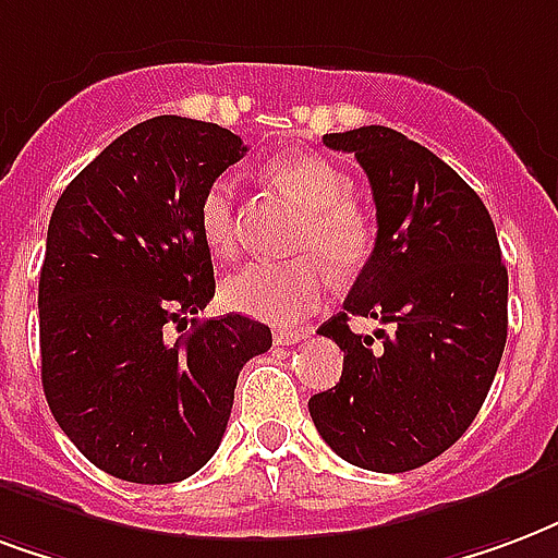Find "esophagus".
Wrapping results in <instances>:
<instances>
[{"instance_id": "1", "label": "esophagus", "mask_w": 558, "mask_h": 558, "mask_svg": "<svg viewBox=\"0 0 558 558\" xmlns=\"http://www.w3.org/2000/svg\"><path fill=\"white\" fill-rule=\"evenodd\" d=\"M304 337H307L304 328H278V331H275V342H278V345H295V342H301Z\"/></svg>"}]
</instances>
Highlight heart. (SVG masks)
<instances>
[{
  "mask_svg": "<svg viewBox=\"0 0 558 558\" xmlns=\"http://www.w3.org/2000/svg\"><path fill=\"white\" fill-rule=\"evenodd\" d=\"M268 177L290 192L307 216L301 221L292 254L301 259L271 263L257 259L230 275L221 299L247 316L266 322H295L322 304L328 290V268L333 275H352L373 247V230L354 209L352 180L325 159H280L268 165ZM197 227L204 245L221 259L236 257L239 213L236 189L227 177L206 185L197 204Z\"/></svg>",
  "mask_w": 558,
  "mask_h": 558,
  "instance_id": "heart-1",
  "label": "heart"
}]
</instances>
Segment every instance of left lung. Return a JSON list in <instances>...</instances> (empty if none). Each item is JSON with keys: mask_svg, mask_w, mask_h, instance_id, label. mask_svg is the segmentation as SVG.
<instances>
[{"mask_svg": "<svg viewBox=\"0 0 558 558\" xmlns=\"http://www.w3.org/2000/svg\"><path fill=\"white\" fill-rule=\"evenodd\" d=\"M375 201L373 257L342 313L319 328L340 345V384L311 396L322 440L349 464L405 473L447 452L476 420L509 331V271L482 197L444 159L390 126L331 132ZM349 315L393 324L363 338Z\"/></svg>", "mask_w": 558, "mask_h": 558, "instance_id": "obj_1", "label": "left lung"}]
</instances>
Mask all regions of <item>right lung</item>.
I'll return each mask as SVG.
<instances>
[{"instance_id": "obj_1", "label": "right lung", "mask_w": 558, "mask_h": 558, "mask_svg": "<svg viewBox=\"0 0 558 558\" xmlns=\"http://www.w3.org/2000/svg\"><path fill=\"white\" fill-rule=\"evenodd\" d=\"M218 123L132 126L64 189L40 268V381L61 432L123 482H183L216 456L239 369L271 349L263 322H195L216 295L204 189L245 156Z\"/></svg>"}]
</instances>
